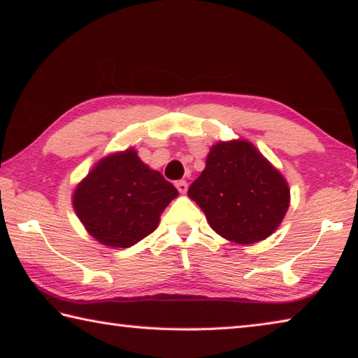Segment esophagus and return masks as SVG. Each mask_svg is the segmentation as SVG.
<instances>
[{"instance_id": "esophagus-1", "label": "esophagus", "mask_w": 358, "mask_h": 358, "mask_svg": "<svg viewBox=\"0 0 358 358\" xmlns=\"http://www.w3.org/2000/svg\"><path fill=\"white\" fill-rule=\"evenodd\" d=\"M175 186H177V189L180 191L181 194H185L186 191H188V183H186L185 180H180V181H177V185H175Z\"/></svg>"}]
</instances>
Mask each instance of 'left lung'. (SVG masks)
Masks as SVG:
<instances>
[{
  "label": "left lung",
  "mask_w": 358,
  "mask_h": 358,
  "mask_svg": "<svg viewBox=\"0 0 358 358\" xmlns=\"http://www.w3.org/2000/svg\"><path fill=\"white\" fill-rule=\"evenodd\" d=\"M188 196L206 213L213 231L238 244L268 238L289 207L285 177L244 140L212 146Z\"/></svg>",
  "instance_id": "obj_1"
}]
</instances>
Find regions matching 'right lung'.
<instances>
[{
  "instance_id": "right-lung-1",
  "label": "right lung",
  "mask_w": 358,
  "mask_h": 358,
  "mask_svg": "<svg viewBox=\"0 0 358 358\" xmlns=\"http://www.w3.org/2000/svg\"><path fill=\"white\" fill-rule=\"evenodd\" d=\"M178 196L135 149L101 159L80 181L73 209L87 231L104 246L130 248L156 230L161 213Z\"/></svg>"
}]
</instances>
